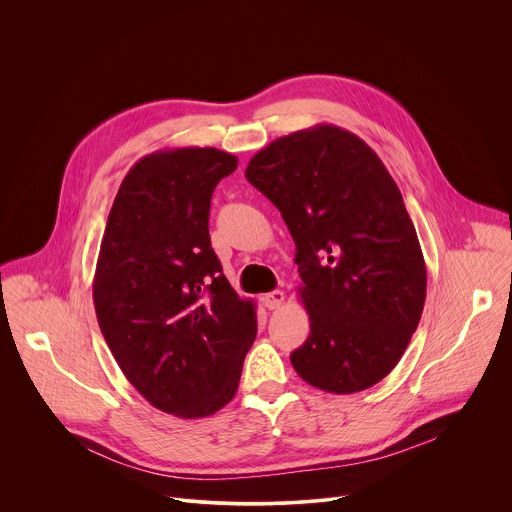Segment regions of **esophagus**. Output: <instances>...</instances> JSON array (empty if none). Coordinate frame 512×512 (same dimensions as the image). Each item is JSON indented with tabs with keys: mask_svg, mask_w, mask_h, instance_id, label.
<instances>
[{
	"mask_svg": "<svg viewBox=\"0 0 512 512\" xmlns=\"http://www.w3.org/2000/svg\"><path fill=\"white\" fill-rule=\"evenodd\" d=\"M263 304H265L267 310H279L285 304V294H283L281 289H275V291H271V294H267L263 298Z\"/></svg>",
	"mask_w": 512,
	"mask_h": 512,
	"instance_id": "obj_1",
	"label": "esophagus"
}]
</instances>
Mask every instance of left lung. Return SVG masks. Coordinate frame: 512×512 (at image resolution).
<instances>
[{"label": "left lung", "instance_id": "1", "mask_svg": "<svg viewBox=\"0 0 512 512\" xmlns=\"http://www.w3.org/2000/svg\"><path fill=\"white\" fill-rule=\"evenodd\" d=\"M245 178L296 243L308 340L291 352L316 389L350 395L385 379L417 330L427 271L403 196L358 135L316 125L277 137Z\"/></svg>", "mask_w": 512, "mask_h": 512}]
</instances>
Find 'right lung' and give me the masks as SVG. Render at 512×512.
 Masks as SVG:
<instances>
[{
	"instance_id": "obj_1",
	"label": "right lung",
	"mask_w": 512,
	"mask_h": 512,
	"mask_svg": "<svg viewBox=\"0 0 512 512\" xmlns=\"http://www.w3.org/2000/svg\"><path fill=\"white\" fill-rule=\"evenodd\" d=\"M239 158L174 148L123 178L103 233L93 302L119 369L156 409L208 417L237 393L257 334L210 247V198Z\"/></svg>"
}]
</instances>
